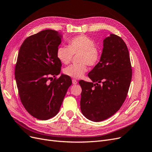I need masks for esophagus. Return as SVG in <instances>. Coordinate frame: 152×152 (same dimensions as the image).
<instances>
[{
	"instance_id": "obj_1",
	"label": "esophagus",
	"mask_w": 152,
	"mask_h": 152,
	"mask_svg": "<svg viewBox=\"0 0 152 152\" xmlns=\"http://www.w3.org/2000/svg\"><path fill=\"white\" fill-rule=\"evenodd\" d=\"M72 84H76L77 83V81L76 80H75V79H72Z\"/></svg>"
}]
</instances>
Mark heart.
<instances>
[{
	"mask_svg": "<svg viewBox=\"0 0 152 152\" xmlns=\"http://www.w3.org/2000/svg\"><path fill=\"white\" fill-rule=\"evenodd\" d=\"M77 64H71L64 69L65 75L73 78H80L87 71V64L96 66L101 58V51L95 42L85 35L76 36L68 42V47L60 46L56 51V56L63 64H69L73 56L77 54Z\"/></svg>",
	"mask_w": 152,
	"mask_h": 152,
	"instance_id": "1",
	"label": "heart"
}]
</instances>
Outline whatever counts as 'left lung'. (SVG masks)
Here are the masks:
<instances>
[{
	"mask_svg": "<svg viewBox=\"0 0 152 152\" xmlns=\"http://www.w3.org/2000/svg\"><path fill=\"white\" fill-rule=\"evenodd\" d=\"M132 75L129 53L123 39L114 34L105 38L100 61L88 74L92 82L79 81L83 114L93 122L107 119L126 99Z\"/></svg>",
	"mask_w": 152,
	"mask_h": 152,
	"instance_id": "1",
	"label": "left lung"
}]
</instances>
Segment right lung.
Returning a JSON list of instances; mask_svg holds the SVG:
<instances>
[{"instance_id":"right-lung-1","label":"right lung","mask_w":152,"mask_h":152,"mask_svg":"<svg viewBox=\"0 0 152 152\" xmlns=\"http://www.w3.org/2000/svg\"><path fill=\"white\" fill-rule=\"evenodd\" d=\"M61 37L53 30L41 31L26 38L18 51L15 77L19 97L28 113L39 120L58 113L72 84L67 75L56 77L61 67L56 56Z\"/></svg>"}]
</instances>
